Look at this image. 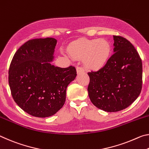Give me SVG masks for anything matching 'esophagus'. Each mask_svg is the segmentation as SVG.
Listing matches in <instances>:
<instances>
[{
  "instance_id": "esophagus-1",
  "label": "esophagus",
  "mask_w": 149,
  "mask_h": 149,
  "mask_svg": "<svg viewBox=\"0 0 149 149\" xmlns=\"http://www.w3.org/2000/svg\"><path fill=\"white\" fill-rule=\"evenodd\" d=\"M84 70L82 67H78L77 68V74H80V73H82V72H84Z\"/></svg>"
}]
</instances>
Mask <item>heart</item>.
<instances>
[{
    "mask_svg": "<svg viewBox=\"0 0 149 149\" xmlns=\"http://www.w3.org/2000/svg\"><path fill=\"white\" fill-rule=\"evenodd\" d=\"M111 51V45L107 40H86L73 46L70 54L76 58H83L84 65L88 69L98 70L108 63Z\"/></svg>",
    "mask_w": 149,
    "mask_h": 149,
    "instance_id": "heart-1",
    "label": "heart"
}]
</instances>
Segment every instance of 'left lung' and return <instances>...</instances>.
<instances>
[{"mask_svg": "<svg viewBox=\"0 0 149 149\" xmlns=\"http://www.w3.org/2000/svg\"><path fill=\"white\" fill-rule=\"evenodd\" d=\"M113 54L103 68L88 72L90 99L96 108L116 112L130 106L142 89L143 65L134 46L113 36Z\"/></svg>", "mask_w": 149, "mask_h": 149, "instance_id": "obj_1", "label": "left lung"}]
</instances>
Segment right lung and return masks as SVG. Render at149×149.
Returning a JSON list of instances; mask_svg holds the SVG:
<instances>
[{
    "mask_svg": "<svg viewBox=\"0 0 149 149\" xmlns=\"http://www.w3.org/2000/svg\"><path fill=\"white\" fill-rule=\"evenodd\" d=\"M53 38L29 40L14 54L10 66L8 82L17 105L38 118L53 116L66 100L67 88L77 77L72 66L55 67Z\"/></svg>",
    "mask_w": 149,
    "mask_h": 149,
    "instance_id": "obj_1",
    "label": "right lung"
}]
</instances>
